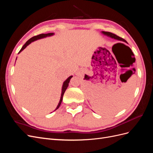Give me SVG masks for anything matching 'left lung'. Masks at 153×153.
<instances>
[{
    "mask_svg": "<svg viewBox=\"0 0 153 153\" xmlns=\"http://www.w3.org/2000/svg\"><path fill=\"white\" fill-rule=\"evenodd\" d=\"M102 33L106 36H107L108 37H110V38H114L115 39H117V40H119V41H123V42H125V43H127L126 41L124 39L121 38V37H119L118 36H117L116 34H113L112 33V32H105V31H102L101 32ZM117 44H123V43H117ZM134 59V58H133Z\"/></svg>",
    "mask_w": 153,
    "mask_h": 153,
    "instance_id": "obj_1",
    "label": "left lung"
}]
</instances>
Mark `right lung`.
<instances>
[{
    "label": "right lung",
    "mask_w": 153,
    "mask_h": 153,
    "mask_svg": "<svg viewBox=\"0 0 153 153\" xmlns=\"http://www.w3.org/2000/svg\"><path fill=\"white\" fill-rule=\"evenodd\" d=\"M54 34V33H48V34H39L38 36H35L34 37H32V38H31L30 39H29L28 41H27V42L25 43V44L23 46L22 48H21V50H20V52H18V53H19L20 52H21L23 50H24L27 46H28L29 44H30L32 42H33V41H36V40H38V39H41V38H46V37L47 36H53ZM73 76H70L69 77H68L67 79L63 83V85H62V93H61V99H60V101L59 102V104L57 106V108H55V110H56L57 109L59 108V107L60 106V105H61V103H62V98H63V95L64 94V92H65L66 89L68 87V85H69V81H70L71 78H72Z\"/></svg>",
    "instance_id": "right-lung-1"
}]
</instances>
